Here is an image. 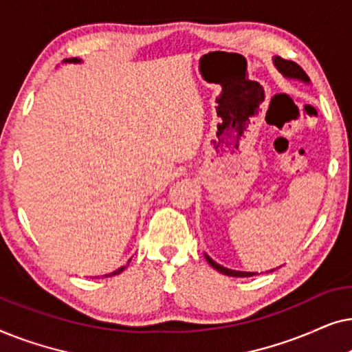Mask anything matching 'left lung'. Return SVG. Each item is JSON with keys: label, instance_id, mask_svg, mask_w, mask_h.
I'll list each match as a JSON object with an SVG mask.
<instances>
[{"label": "left lung", "instance_id": "left-lung-1", "mask_svg": "<svg viewBox=\"0 0 352 352\" xmlns=\"http://www.w3.org/2000/svg\"><path fill=\"white\" fill-rule=\"evenodd\" d=\"M274 64H276L277 70L280 72L283 76H287V78H296V80H301L305 81V83H309V76L306 75V72L301 69L300 65L296 64V62L293 60H285L282 59V57H274ZM206 261H208L210 266H213L216 271H219L221 274H224V276H230V277H252V276H256V272H243V271H232V269H228L224 266H221L216 261H213L210 256H206Z\"/></svg>", "mask_w": 352, "mask_h": 352}]
</instances>
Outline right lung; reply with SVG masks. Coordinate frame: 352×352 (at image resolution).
I'll list each match as a JSON object with an SVG mask.
<instances>
[{
  "label": "right lung",
  "mask_w": 352,
  "mask_h": 352,
  "mask_svg": "<svg viewBox=\"0 0 352 352\" xmlns=\"http://www.w3.org/2000/svg\"><path fill=\"white\" fill-rule=\"evenodd\" d=\"M64 62H74V64H75V62H80V60L76 59V57H74V59H65ZM128 264H129V263H128ZM124 269H126V266H122L120 269H117V271H113V272H110V274H105V276H102V277H113V276H117V274L123 272Z\"/></svg>",
  "instance_id": "1"
}]
</instances>
